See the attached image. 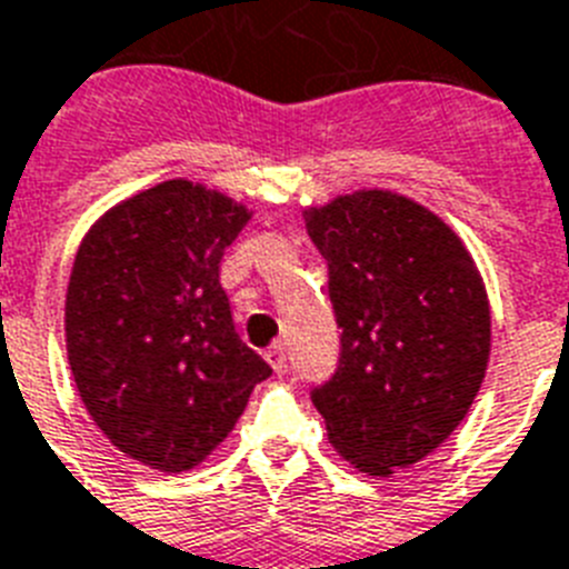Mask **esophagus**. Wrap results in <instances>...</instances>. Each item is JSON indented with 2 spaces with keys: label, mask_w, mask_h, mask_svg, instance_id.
<instances>
[{
  "label": "esophagus",
  "mask_w": 569,
  "mask_h": 569,
  "mask_svg": "<svg viewBox=\"0 0 569 569\" xmlns=\"http://www.w3.org/2000/svg\"><path fill=\"white\" fill-rule=\"evenodd\" d=\"M266 361L274 367L277 373H283V370H286V347H283V343H280V341L271 343L269 352H266Z\"/></svg>",
  "instance_id": "1"
}]
</instances>
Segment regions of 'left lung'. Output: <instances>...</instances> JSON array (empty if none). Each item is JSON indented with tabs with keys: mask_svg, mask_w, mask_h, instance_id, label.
<instances>
[{
	"mask_svg": "<svg viewBox=\"0 0 569 569\" xmlns=\"http://www.w3.org/2000/svg\"><path fill=\"white\" fill-rule=\"evenodd\" d=\"M303 217L343 329L336 376L312 402L341 460L390 477L442 446L483 385V274L446 219L393 190H352Z\"/></svg>",
	"mask_w": 569,
	"mask_h": 569,
	"instance_id": "8db88e82",
	"label": "left lung"
}]
</instances>
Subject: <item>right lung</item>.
Wrapping results in <instances>:
<instances>
[{
	"label": "right lung",
	"mask_w": 569,
	"mask_h": 569,
	"mask_svg": "<svg viewBox=\"0 0 569 569\" xmlns=\"http://www.w3.org/2000/svg\"><path fill=\"white\" fill-rule=\"evenodd\" d=\"M251 213L202 181L114 202L80 240L66 352L89 417L118 451L190 471L233 431L271 367L237 338L219 262Z\"/></svg>",
	"instance_id": "right-lung-1"
}]
</instances>
